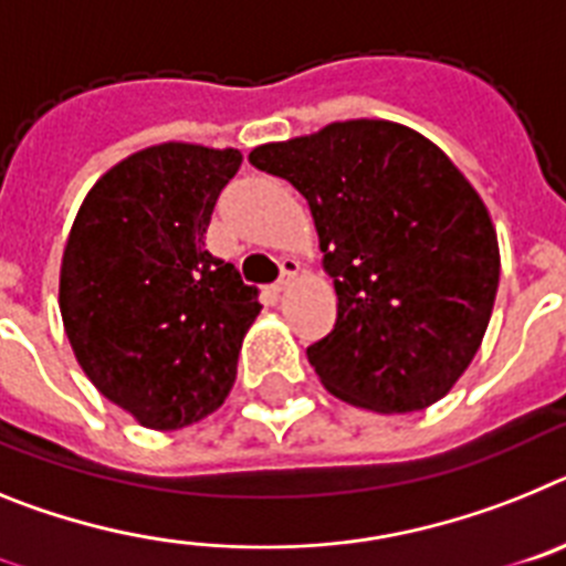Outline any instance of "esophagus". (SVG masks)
Instances as JSON below:
<instances>
[{
	"mask_svg": "<svg viewBox=\"0 0 566 566\" xmlns=\"http://www.w3.org/2000/svg\"><path fill=\"white\" fill-rule=\"evenodd\" d=\"M298 270H302L298 259H293V255H284V259H282V276H279V282L273 284V293H276V296L290 287V282L298 276Z\"/></svg>",
	"mask_w": 566,
	"mask_h": 566,
	"instance_id": "34e87169",
	"label": "esophagus"
}]
</instances>
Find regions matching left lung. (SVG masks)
<instances>
[{
	"mask_svg": "<svg viewBox=\"0 0 566 566\" xmlns=\"http://www.w3.org/2000/svg\"><path fill=\"white\" fill-rule=\"evenodd\" d=\"M248 159L311 205L338 296L333 331L307 347L322 385L376 412L447 396L484 338L501 270L488 208L459 167L385 119L333 122Z\"/></svg>",
	"mask_w": 566,
	"mask_h": 566,
	"instance_id": "8db88e82",
	"label": "left lung"
}]
</instances>
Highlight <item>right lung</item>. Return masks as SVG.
<instances>
[{
	"instance_id": "right-lung-1",
	"label": "right lung",
	"mask_w": 566,
	"mask_h": 566,
	"mask_svg": "<svg viewBox=\"0 0 566 566\" xmlns=\"http://www.w3.org/2000/svg\"><path fill=\"white\" fill-rule=\"evenodd\" d=\"M242 154L167 142L127 156L85 196L59 273V311L96 390L150 430L222 407L259 287L205 244Z\"/></svg>"
}]
</instances>
